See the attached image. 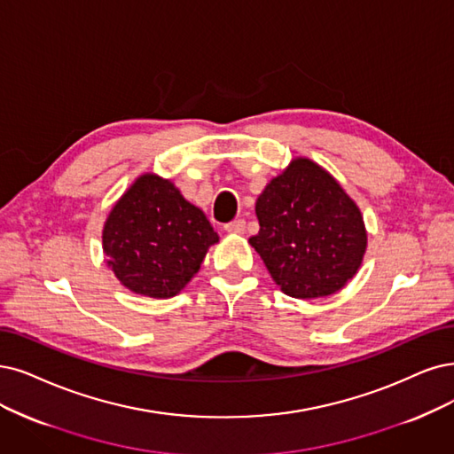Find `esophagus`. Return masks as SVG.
<instances>
[{
    "label": "esophagus",
    "mask_w": 454,
    "mask_h": 454,
    "mask_svg": "<svg viewBox=\"0 0 454 454\" xmlns=\"http://www.w3.org/2000/svg\"><path fill=\"white\" fill-rule=\"evenodd\" d=\"M245 228H247V223L243 221V218H238V221H231L224 226V230L228 233H233V236H243L245 233Z\"/></svg>",
    "instance_id": "34e87169"
}]
</instances>
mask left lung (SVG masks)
Segmentation results:
<instances>
[{"instance_id": "obj_1", "label": "left lung", "mask_w": 454, "mask_h": 454, "mask_svg": "<svg viewBox=\"0 0 454 454\" xmlns=\"http://www.w3.org/2000/svg\"><path fill=\"white\" fill-rule=\"evenodd\" d=\"M248 243L277 286L295 299L327 297L356 277L366 253L359 206L324 166L295 157L256 200Z\"/></svg>"}]
</instances>
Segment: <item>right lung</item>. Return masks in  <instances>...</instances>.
<instances>
[{
	"mask_svg": "<svg viewBox=\"0 0 454 454\" xmlns=\"http://www.w3.org/2000/svg\"><path fill=\"white\" fill-rule=\"evenodd\" d=\"M216 231L170 179L142 174L115 201L103 228L106 263L127 290L168 299L198 273Z\"/></svg>",
	"mask_w": 454,
	"mask_h": 454,
	"instance_id": "obj_1",
	"label": "right lung"
}]
</instances>
